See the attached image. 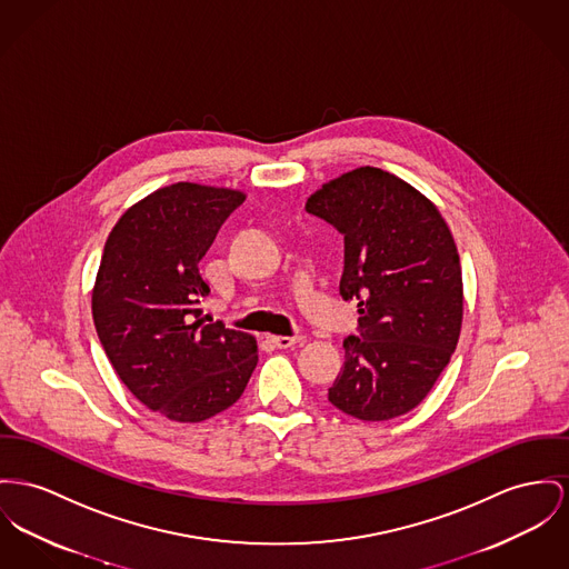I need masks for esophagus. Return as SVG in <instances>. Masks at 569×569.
<instances>
[{"instance_id": "esophagus-1", "label": "esophagus", "mask_w": 569, "mask_h": 569, "mask_svg": "<svg viewBox=\"0 0 569 569\" xmlns=\"http://www.w3.org/2000/svg\"><path fill=\"white\" fill-rule=\"evenodd\" d=\"M300 341H302L300 337H269V342H273V345H276V347H280V349L296 347Z\"/></svg>"}]
</instances>
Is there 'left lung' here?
<instances>
[{"mask_svg": "<svg viewBox=\"0 0 569 569\" xmlns=\"http://www.w3.org/2000/svg\"><path fill=\"white\" fill-rule=\"evenodd\" d=\"M306 211L345 243L342 300L358 302V335L328 399L349 417L388 420L415 410L453 356L461 267L440 211L379 168H358L315 191Z\"/></svg>", "mask_w": 569, "mask_h": 569, "instance_id": "obj_1", "label": "left lung"}]
</instances>
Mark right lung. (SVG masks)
<instances>
[{"mask_svg": "<svg viewBox=\"0 0 569 569\" xmlns=\"http://www.w3.org/2000/svg\"><path fill=\"white\" fill-rule=\"evenodd\" d=\"M243 200L174 183L124 211L106 241L92 291L99 341L133 397L177 422L224 412L259 362L250 335L207 323L200 308L209 284L198 263Z\"/></svg>", "mask_w": 569, "mask_h": 569, "instance_id": "right-lung-1", "label": "right lung"}]
</instances>
